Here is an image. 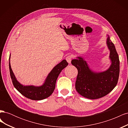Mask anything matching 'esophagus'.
I'll use <instances>...</instances> for the list:
<instances>
[{"mask_svg": "<svg viewBox=\"0 0 128 128\" xmlns=\"http://www.w3.org/2000/svg\"><path fill=\"white\" fill-rule=\"evenodd\" d=\"M72 56H68L66 57V60L68 62L69 64H70L71 63V61H72Z\"/></svg>", "mask_w": 128, "mask_h": 128, "instance_id": "obj_1", "label": "esophagus"}]
</instances>
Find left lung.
Listing matches in <instances>:
<instances>
[{"mask_svg":"<svg viewBox=\"0 0 128 128\" xmlns=\"http://www.w3.org/2000/svg\"><path fill=\"white\" fill-rule=\"evenodd\" d=\"M107 45L110 50L112 64L102 72H95L89 68L81 57L72 60V64L78 70L75 88L79 94L90 99L102 98L109 94L116 86L120 73V60L114 44L108 36Z\"/></svg>","mask_w":128,"mask_h":128,"instance_id":"left-lung-1","label":"left lung"}]
</instances>
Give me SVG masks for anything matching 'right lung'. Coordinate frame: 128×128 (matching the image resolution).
Instances as JSON below:
<instances>
[{
    "mask_svg": "<svg viewBox=\"0 0 128 128\" xmlns=\"http://www.w3.org/2000/svg\"><path fill=\"white\" fill-rule=\"evenodd\" d=\"M68 64V63L66 60H62L60 63L58 64L49 73L45 83L40 86H24L18 82L12 70L10 64V56L9 60L10 75L14 86L23 96L27 98L34 100L44 99L52 94L56 88L58 77L59 76L62 70L66 67Z\"/></svg>",
    "mask_w": 128,
    "mask_h": 128,
    "instance_id": "right-lung-1",
    "label": "right lung"
}]
</instances>
